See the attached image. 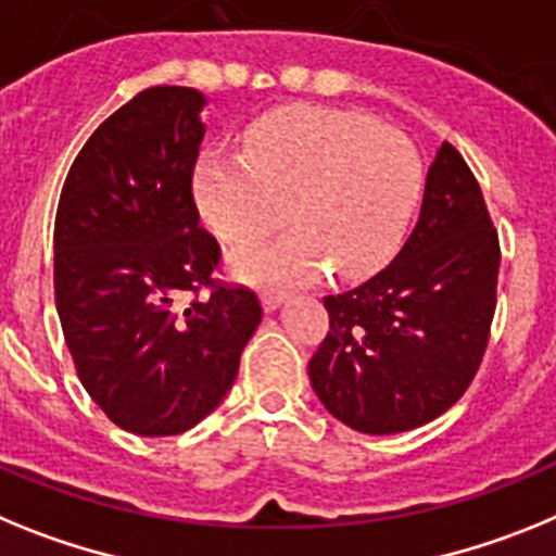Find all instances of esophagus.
I'll return each instance as SVG.
<instances>
[{"instance_id": "34e87169", "label": "esophagus", "mask_w": 556, "mask_h": 556, "mask_svg": "<svg viewBox=\"0 0 556 556\" xmlns=\"http://www.w3.org/2000/svg\"><path fill=\"white\" fill-rule=\"evenodd\" d=\"M260 302H263L265 311L274 313V311H277V307L285 302V291H263V296H260Z\"/></svg>"}]
</instances>
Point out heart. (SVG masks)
I'll list each match as a JSON object with an SVG mask.
<instances>
[{
    "label": "heart",
    "instance_id": "1",
    "mask_svg": "<svg viewBox=\"0 0 556 556\" xmlns=\"http://www.w3.org/2000/svg\"><path fill=\"white\" fill-rule=\"evenodd\" d=\"M425 164L397 128L338 109L279 111L249 134L243 156L210 151L195 170L198 206L229 243V268L249 282H299L327 265L338 277L375 271L403 240L422 201Z\"/></svg>",
    "mask_w": 556,
    "mask_h": 556
}]
</instances>
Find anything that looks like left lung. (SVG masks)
<instances>
[{
    "label": "left lung",
    "instance_id": "1",
    "mask_svg": "<svg viewBox=\"0 0 556 556\" xmlns=\"http://www.w3.org/2000/svg\"><path fill=\"white\" fill-rule=\"evenodd\" d=\"M498 265L479 181L442 142L397 257L325 296L330 330L307 366L321 405L361 433H403L445 414L484 358Z\"/></svg>",
    "mask_w": 556,
    "mask_h": 556
}]
</instances>
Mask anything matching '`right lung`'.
<instances>
[{
	"mask_svg": "<svg viewBox=\"0 0 556 556\" xmlns=\"http://www.w3.org/2000/svg\"><path fill=\"white\" fill-rule=\"evenodd\" d=\"M206 98L153 86L114 111L72 162L55 215V305L77 378L139 437L190 431L238 378L263 307L215 282L192 170ZM206 300L184 305L190 292Z\"/></svg>",
	"mask_w": 556,
	"mask_h": 556,
	"instance_id": "1",
	"label": "right lung"
}]
</instances>
